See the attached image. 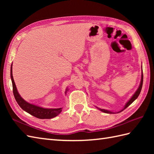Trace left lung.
Wrapping results in <instances>:
<instances>
[{"label":"left lung","instance_id":"obj_1","mask_svg":"<svg viewBox=\"0 0 154 154\" xmlns=\"http://www.w3.org/2000/svg\"><path fill=\"white\" fill-rule=\"evenodd\" d=\"M142 85H143V72H142V77H141V81H140V85H139V87H138V89L136 90V91L135 92V93L133 94V96L130 98V99L128 101V102L126 103V104H125V106H124V108L123 109L121 110L120 111H119V112H117V113H119V112H122V110H124V109H126V108L129 105H130V104H131L138 97V96H139V94H140V92H141V90H142ZM97 107V106H96ZM98 109L99 110H100V111H102V112H104V113H108V114H115V112H112V111H110V110H105V109H99V108H98V107H97Z\"/></svg>","mask_w":154,"mask_h":154}]
</instances>
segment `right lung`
Wrapping results in <instances>:
<instances>
[{
    "mask_svg": "<svg viewBox=\"0 0 154 154\" xmlns=\"http://www.w3.org/2000/svg\"><path fill=\"white\" fill-rule=\"evenodd\" d=\"M11 78L12 83V89H13V94L16 102L18 104V105L26 112L29 113L31 115L34 116L38 119H50L52 118L57 116L62 111V108H58V109H46L39 106L35 104L28 103L24 99H22V97L20 95L17 89H16V85L14 83V79L12 76V63L11 67ZM67 91V88L65 91V94Z\"/></svg>",
    "mask_w": 154,
    "mask_h": 154,
    "instance_id": "obj_1",
    "label": "right lung"
}]
</instances>
